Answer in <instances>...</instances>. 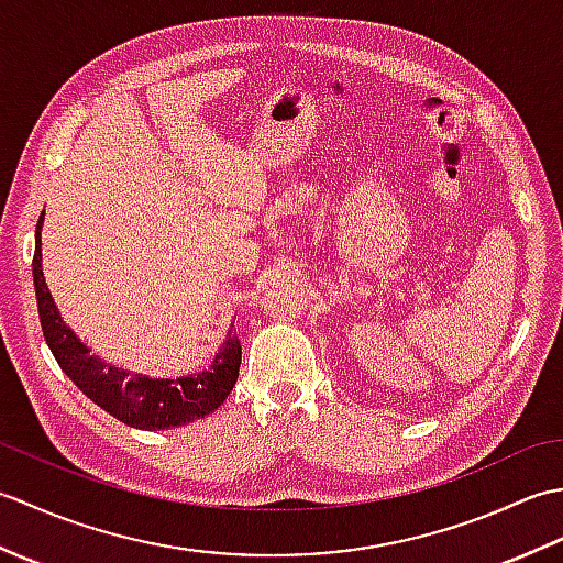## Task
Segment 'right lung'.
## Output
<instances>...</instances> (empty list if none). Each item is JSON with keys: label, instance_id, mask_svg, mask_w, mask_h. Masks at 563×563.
I'll list each match as a JSON object with an SVG mask.
<instances>
[{"label": "right lung", "instance_id": "right-lung-1", "mask_svg": "<svg viewBox=\"0 0 563 563\" xmlns=\"http://www.w3.org/2000/svg\"><path fill=\"white\" fill-rule=\"evenodd\" d=\"M41 224L43 214L35 224V254H33V283L35 297H38V317L43 336L51 345L57 365L65 375L125 426L142 430H164L184 426L212 413L227 399L239 377V363H242V345L236 333L220 345L218 355L208 369L198 375L178 379H152L145 375H130L128 369L106 365L101 357L91 355L65 321L59 319L53 295L47 290L43 268H41Z\"/></svg>", "mask_w": 563, "mask_h": 563}]
</instances>
